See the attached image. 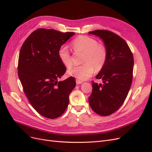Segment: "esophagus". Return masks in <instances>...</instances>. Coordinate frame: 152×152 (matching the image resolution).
<instances>
[{"label":"esophagus","mask_w":152,"mask_h":152,"mask_svg":"<svg viewBox=\"0 0 152 152\" xmlns=\"http://www.w3.org/2000/svg\"><path fill=\"white\" fill-rule=\"evenodd\" d=\"M82 81H81V80H76V84H82Z\"/></svg>","instance_id":"1"}]
</instances>
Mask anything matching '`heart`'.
<instances>
[{
    "instance_id": "b5f03b06",
    "label": "heart",
    "mask_w": 152,
    "mask_h": 152,
    "mask_svg": "<svg viewBox=\"0 0 152 152\" xmlns=\"http://www.w3.org/2000/svg\"><path fill=\"white\" fill-rule=\"evenodd\" d=\"M72 46L75 53H83L82 65L68 70L70 75L78 80H84L94 72L102 70L108 58V50L104 45L99 44L95 39L86 35H80L72 41ZM58 57L63 65L70 68L73 65L72 57L67 48L62 46L58 50Z\"/></svg>"
}]
</instances>
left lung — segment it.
Listing matches in <instances>:
<instances>
[{
    "label": "left lung",
    "instance_id": "8db88e82",
    "mask_svg": "<svg viewBox=\"0 0 152 152\" xmlns=\"http://www.w3.org/2000/svg\"><path fill=\"white\" fill-rule=\"evenodd\" d=\"M102 38L108 50L107 63L93 81V91L89 98L91 108L102 116H108L120 108L131 86L134 58L129 45L120 36L106 30L90 31Z\"/></svg>",
    "mask_w": 152,
    "mask_h": 152
}]
</instances>
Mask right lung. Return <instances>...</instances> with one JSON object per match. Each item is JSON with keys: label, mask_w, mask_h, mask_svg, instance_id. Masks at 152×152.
Here are the masks:
<instances>
[{"label": "right lung", "mask_w": 152, "mask_h": 152, "mask_svg": "<svg viewBox=\"0 0 152 152\" xmlns=\"http://www.w3.org/2000/svg\"><path fill=\"white\" fill-rule=\"evenodd\" d=\"M74 34L39 28L32 32L21 46L18 77L32 107L44 117L53 119L61 116L75 87L73 77L58 81L66 70L59 59L58 50Z\"/></svg>", "instance_id": "1"}]
</instances>
